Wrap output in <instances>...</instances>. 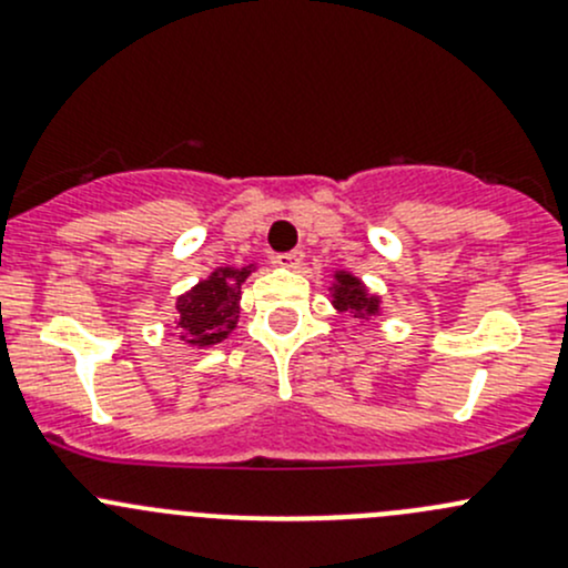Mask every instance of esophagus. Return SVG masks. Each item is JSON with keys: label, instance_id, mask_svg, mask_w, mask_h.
I'll return each mask as SVG.
<instances>
[{"label": "esophagus", "instance_id": "1", "mask_svg": "<svg viewBox=\"0 0 568 568\" xmlns=\"http://www.w3.org/2000/svg\"><path fill=\"white\" fill-rule=\"evenodd\" d=\"M302 261H305V252L302 250H291V252H283V255L274 257V263L283 268H300Z\"/></svg>", "mask_w": 568, "mask_h": 568}]
</instances>
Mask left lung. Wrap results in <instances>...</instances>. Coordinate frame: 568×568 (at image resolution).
Instances as JSON below:
<instances>
[{"label":"left lung","instance_id":"obj_1","mask_svg":"<svg viewBox=\"0 0 568 568\" xmlns=\"http://www.w3.org/2000/svg\"><path fill=\"white\" fill-rule=\"evenodd\" d=\"M332 305L335 311L354 313V318H371L382 313V300L365 288L359 277L352 272H335V283H332Z\"/></svg>","mask_w":568,"mask_h":568}]
</instances>
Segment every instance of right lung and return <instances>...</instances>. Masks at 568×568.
<instances>
[{
    "label": "right lung",
    "mask_w": 568,
    "mask_h": 568,
    "mask_svg": "<svg viewBox=\"0 0 568 568\" xmlns=\"http://www.w3.org/2000/svg\"><path fill=\"white\" fill-rule=\"evenodd\" d=\"M255 272V263L242 268L220 266L200 280L192 291L178 296V326L183 329V341L194 348L214 346L225 341L239 324V300H242V283Z\"/></svg>",
    "instance_id": "1"
}]
</instances>
